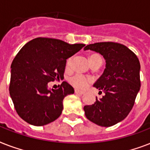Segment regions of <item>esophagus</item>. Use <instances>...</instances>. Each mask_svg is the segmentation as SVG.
Instances as JSON below:
<instances>
[{
  "label": "esophagus",
  "mask_w": 150,
  "mask_h": 150,
  "mask_svg": "<svg viewBox=\"0 0 150 150\" xmlns=\"http://www.w3.org/2000/svg\"><path fill=\"white\" fill-rule=\"evenodd\" d=\"M75 93L77 94H80V95H82V94L85 93L84 92L81 91V90H79V89H75Z\"/></svg>",
  "instance_id": "1"
}]
</instances>
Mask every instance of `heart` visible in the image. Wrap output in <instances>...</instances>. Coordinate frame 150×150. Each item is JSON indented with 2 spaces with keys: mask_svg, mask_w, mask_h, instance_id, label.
Listing matches in <instances>:
<instances>
[{
  "mask_svg": "<svg viewBox=\"0 0 150 150\" xmlns=\"http://www.w3.org/2000/svg\"><path fill=\"white\" fill-rule=\"evenodd\" d=\"M97 56H99L98 54H92L89 59ZM72 61L73 57H71L67 60V61H66V68H70L71 65V63H72ZM91 78L87 77V76H85V75H81V74H76V75L70 77V79H69V82H70L71 84L76 87V88H78V89H85L86 87L88 86V85L91 82Z\"/></svg>",
  "mask_w": 150,
  "mask_h": 150,
  "instance_id": "1",
  "label": "heart"
}]
</instances>
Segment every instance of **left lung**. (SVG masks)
I'll list each match as a JSON object with an SVG mask.
<instances>
[{"label":"left lung","instance_id":"obj_1","mask_svg":"<svg viewBox=\"0 0 150 150\" xmlns=\"http://www.w3.org/2000/svg\"><path fill=\"white\" fill-rule=\"evenodd\" d=\"M85 50L100 53L106 60V68L93 86L104 93L101 99L84 107L89 121L110 127L125 118L132 109L140 86V63L126 46L114 42L87 45Z\"/></svg>","mask_w":150,"mask_h":150}]
</instances>
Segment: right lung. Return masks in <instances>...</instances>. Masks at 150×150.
<instances>
[{
  "instance_id": "add662e5",
  "label": "right lung",
  "mask_w": 150,
  "mask_h": 150,
  "mask_svg": "<svg viewBox=\"0 0 150 150\" xmlns=\"http://www.w3.org/2000/svg\"><path fill=\"white\" fill-rule=\"evenodd\" d=\"M85 44H69L61 40L38 37L25 44L13 60L9 86L15 110L27 123L43 126L57 119L63 100L74 93L63 82L60 88L48 89V82L64 79L66 60Z\"/></svg>"
}]
</instances>
